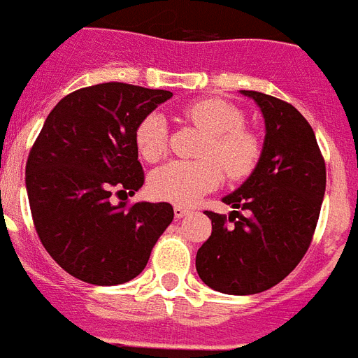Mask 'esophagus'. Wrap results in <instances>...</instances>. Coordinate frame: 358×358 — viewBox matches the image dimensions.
Masks as SVG:
<instances>
[{
  "mask_svg": "<svg viewBox=\"0 0 358 358\" xmlns=\"http://www.w3.org/2000/svg\"><path fill=\"white\" fill-rule=\"evenodd\" d=\"M187 214H189V208H185L182 204H176V206H174V215H176V217H184V215Z\"/></svg>",
  "mask_w": 358,
  "mask_h": 358,
  "instance_id": "esophagus-1",
  "label": "esophagus"
}]
</instances>
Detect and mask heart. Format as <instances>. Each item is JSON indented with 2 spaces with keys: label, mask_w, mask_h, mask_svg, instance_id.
Listing matches in <instances>:
<instances>
[{
  "label": "heart",
  "mask_w": 358,
  "mask_h": 358,
  "mask_svg": "<svg viewBox=\"0 0 358 358\" xmlns=\"http://www.w3.org/2000/svg\"><path fill=\"white\" fill-rule=\"evenodd\" d=\"M180 118L206 133L199 161H169L150 176V189L157 199L193 204L223 182L250 176L261 157V141L244 125V113L233 103L208 97L180 108ZM135 144L150 163L167 152V124L159 114H148L136 125Z\"/></svg>",
  "instance_id": "b5f03b06"
}]
</instances>
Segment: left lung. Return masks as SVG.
Wrapping results in <instances>:
<instances>
[{"mask_svg": "<svg viewBox=\"0 0 358 358\" xmlns=\"http://www.w3.org/2000/svg\"><path fill=\"white\" fill-rule=\"evenodd\" d=\"M242 94L263 113V152L252 176L223 197L234 208L229 220L206 210L212 234L195 259L199 278L225 294L263 293L293 272L312 244L327 185L308 120L278 97Z\"/></svg>", "mask_w": 358, "mask_h": 358, "instance_id": "left-lung-1", "label": "left lung"}]
</instances>
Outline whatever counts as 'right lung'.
Segmentation results:
<instances>
[{
    "mask_svg": "<svg viewBox=\"0 0 358 358\" xmlns=\"http://www.w3.org/2000/svg\"><path fill=\"white\" fill-rule=\"evenodd\" d=\"M167 90L105 82L65 95L48 114L26 163V189L41 244L71 276L94 285L136 278L171 225L169 203L113 204L135 195L144 171L136 125Z\"/></svg>",
    "mask_w": 358,
    "mask_h": 358,
    "instance_id": "right-lung-1",
    "label": "right lung"
}]
</instances>
